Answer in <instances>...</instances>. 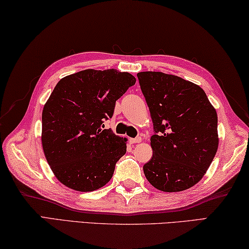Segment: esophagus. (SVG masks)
<instances>
[{
  "mask_svg": "<svg viewBox=\"0 0 249 249\" xmlns=\"http://www.w3.org/2000/svg\"><path fill=\"white\" fill-rule=\"evenodd\" d=\"M141 137H138V138H134V139H130V142L131 143H139V142H141Z\"/></svg>",
  "mask_w": 249,
  "mask_h": 249,
  "instance_id": "esophagus-1",
  "label": "esophagus"
}]
</instances>
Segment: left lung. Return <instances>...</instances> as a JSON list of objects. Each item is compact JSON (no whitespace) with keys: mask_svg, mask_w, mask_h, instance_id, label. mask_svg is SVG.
<instances>
[{"mask_svg":"<svg viewBox=\"0 0 249 249\" xmlns=\"http://www.w3.org/2000/svg\"><path fill=\"white\" fill-rule=\"evenodd\" d=\"M152 118L153 156L143 172L156 189L180 192L204 177L217 152V113L203 89L161 71L137 74Z\"/></svg>","mask_w":249,"mask_h":249,"instance_id":"1","label":"left lung"}]
</instances>
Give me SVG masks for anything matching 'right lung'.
I'll list each match as a JSON object with an SVG mask.
<instances>
[{"label": "right lung", "mask_w": 249, "mask_h": 249, "mask_svg": "<svg viewBox=\"0 0 249 249\" xmlns=\"http://www.w3.org/2000/svg\"><path fill=\"white\" fill-rule=\"evenodd\" d=\"M136 84L129 72L85 69L58 81L42 113V145L57 180L80 192L107 184L127 139L105 129L116 101Z\"/></svg>", "instance_id": "obj_1"}]
</instances>
